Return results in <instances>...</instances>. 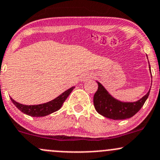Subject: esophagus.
Instances as JSON below:
<instances>
[{"label": "esophagus", "instance_id": "esophagus-1", "mask_svg": "<svg viewBox=\"0 0 160 160\" xmlns=\"http://www.w3.org/2000/svg\"><path fill=\"white\" fill-rule=\"evenodd\" d=\"M90 77H91V75H90V74H88V75L84 76V77H83V80H88V79H89Z\"/></svg>", "mask_w": 160, "mask_h": 160}]
</instances>
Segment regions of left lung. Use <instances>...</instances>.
Wrapping results in <instances>:
<instances>
[{"mask_svg":"<svg viewBox=\"0 0 160 160\" xmlns=\"http://www.w3.org/2000/svg\"><path fill=\"white\" fill-rule=\"evenodd\" d=\"M98 83V90L93 95V105L95 109L104 117L113 120L130 118L135 115L144 105L150 92L149 90L142 98L136 102H121L112 98L99 82Z\"/></svg>","mask_w":160,"mask_h":160,"instance_id":"left-lung-1","label":"left lung"}]
</instances>
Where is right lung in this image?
Wrapping results in <instances>:
<instances>
[{
    "label": "right lung",
    "instance_id": "right-lung-1",
    "mask_svg": "<svg viewBox=\"0 0 160 160\" xmlns=\"http://www.w3.org/2000/svg\"><path fill=\"white\" fill-rule=\"evenodd\" d=\"M73 89L74 88L72 87V88H70L69 90H66L62 94H60L59 97L55 98L52 101L42 104L24 105V104H20V103L16 102L12 98H11V100L13 102V104L17 107V108H18L24 114H28V115L32 116V117H44V116L52 114V113L60 109L62 104H63L64 101L68 98L70 93Z\"/></svg>",
    "mask_w": 160,
    "mask_h": 160
}]
</instances>
